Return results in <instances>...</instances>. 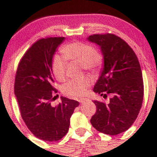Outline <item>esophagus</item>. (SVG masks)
I'll return each instance as SVG.
<instances>
[{"instance_id": "1", "label": "esophagus", "mask_w": 157, "mask_h": 157, "mask_svg": "<svg viewBox=\"0 0 157 157\" xmlns=\"http://www.w3.org/2000/svg\"><path fill=\"white\" fill-rule=\"evenodd\" d=\"M86 101V99H81L80 100V102H81V103H83V102H85Z\"/></svg>"}]
</instances>
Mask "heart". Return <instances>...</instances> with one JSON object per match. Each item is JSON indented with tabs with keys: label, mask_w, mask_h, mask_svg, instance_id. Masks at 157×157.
Here are the masks:
<instances>
[{
	"label": "heart",
	"mask_w": 157,
	"mask_h": 157,
	"mask_svg": "<svg viewBox=\"0 0 157 157\" xmlns=\"http://www.w3.org/2000/svg\"><path fill=\"white\" fill-rule=\"evenodd\" d=\"M63 57L55 56L52 62V69L56 79L60 81L64 80L66 77L68 61H75L80 63L81 66L85 70L96 71L102 67L104 62L103 55L100 52L94 49L91 44L87 43H69L64 45L60 48ZM91 84L89 77L82 76L80 78L71 80L63 86L62 90L64 94L71 97H82L86 93Z\"/></svg>",
	"instance_id": "heart-1"
}]
</instances>
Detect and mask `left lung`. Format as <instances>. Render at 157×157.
I'll list each match as a JSON object with an SVG mask.
<instances>
[{
	"mask_svg": "<svg viewBox=\"0 0 157 157\" xmlns=\"http://www.w3.org/2000/svg\"><path fill=\"white\" fill-rule=\"evenodd\" d=\"M88 40L100 46L104 58L94 91L104 98L111 96L108 103L94 100L97 111L90 121L100 132L119 134L133 125L141 109L144 95L141 67L134 50L118 36L97 34Z\"/></svg>",
	"mask_w": 157,
	"mask_h": 157,
	"instance_id": "1",
	"label": "left lung"
}]
</instances>
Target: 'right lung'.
<instances>
[{"label":"right lung","mask_w":157,"mask_h":157,"mask_svg":"<svg viewBox=\"0 0 157 157\" xmlns=\"http://www.w3.org/2000/svg\"><path fill=\"white\" fill-rule=\"evenodd\" d=\"M63 37H47L36 41L20 61L15 80V94L21 117L36 137L54 142L67 134L70 117L79 102L61 97L52 105L57 89L54 87L52 57Z\"/></svg>","instance_id":"1"}]
</instances>
